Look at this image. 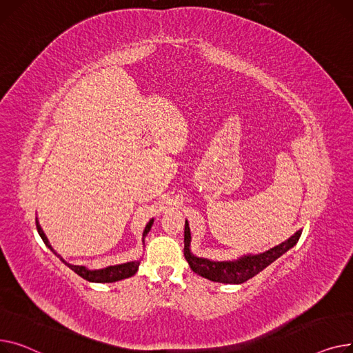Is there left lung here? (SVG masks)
Wrapping results in <instances>:
<instances>
[{"mask_svg":"<svg viewBox=\"0 0 353 353\" xmlns=\"http://www.w3.org/2000/svg\"><path fill=\"white\" fill-rule=\"evenodd\" d=\"M302 234V230L296 231L291 238L282 243L271 248L262 254H246L232 261H212L208 258H201L191 251V230L188 221H185V236H183V255L191 269L199 276L219 283L239 285L248 279L254 278L266 266L275 262L279 256L296 245Z\"/></svg>","mask_w":353,"mask_h":353,"instance_id":"1","label":"left lung"}]
</instances>
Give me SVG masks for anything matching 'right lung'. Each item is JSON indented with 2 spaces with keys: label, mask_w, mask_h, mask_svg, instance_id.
<instances>
[{
  "label": "right lung",
  "mask_w": 353,
  "mask_h": 353,
  "mask_svg": "<svg viewBox=\"0 0 353 353\" xmlns=\"http://www.w3.org/2000/svg\"><path fill=\"white\" fill-rule=\"evenodd\" d=\"M35 222H37V231H38L41 239H43L44 243L55 254V256H58L70 269H72V271H74L77 275H79L81 278H84L85 281L97 282V283H111V282L127 279V278L135 275L137 271H138L141 261H132V262H127V263L111 265V266L102 268V269H90V268H87V266H84V265H72V263H68L59 254H57V251H54V248L51 246V243H50L47 235L44 234L43 228H41V225H39V222H38V218H35ZM152 223H154V218L147 223V226H145L143 234H142V242L145 241V236H147L148 232L151 231Z\"/></svg>",
  "instance_id": "right-lung-1"
}]
</instances>
